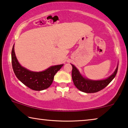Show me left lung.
I'll return each instance as SVG.
<instances>
[{"instance_id": "left-lung-1", "label": "left lung", "mask_w": 128, "mask_h": 128, "mask_svg": "<svg viewBox=\"0 0 128 128\" xmlns=\"http://www.w3.org/2000/svg\"><path fill=\"white\" fill-rule=\"evenodd\" d=\"M71 64L72 66V77L73 83L80 91L86 93H94L98 92L107 86L116 76L118 68V64L114 72L106 78L103 80H93L84 78L76 66L72 64Z\"/></svg>"}]
</instances>
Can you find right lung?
<instances>
[{
    "label": "right lung",
    "mask_w": 128,
    "mask_h": 128,
    "mask_svg": "<svg viewBox=\"0 0 128 128\" xmlns=\"http://www.w3.org/2000/svg\"><path fill=\"white\" fill-rule=\"evenodd\" d=\"M12 64L14 73L20 81L36 91L46 89L52 84L54 76L64 66V64L52 66L42 72H33L22 67L19 64L14 52V45L12 50Z\"/></svg>",
    "instance_id": "obj_1"
}]
</instances>
